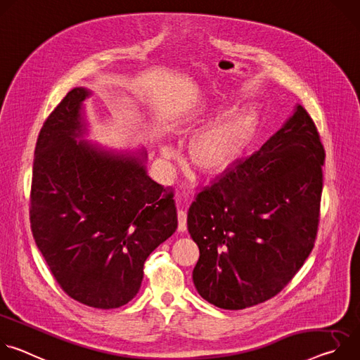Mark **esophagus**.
<instances>
[{
  "label": "esophagus",
  "instance_id": "34e87169",
  "mask_svg": "<svg viewBox=\"0 0 360 360\" xmlns=\"http://www.w3.org/2000/svg\"><path fill=\"white\" fill-rule=\"evenodd\" d=\"M178 231L179 232L186 231V212L184 210L178 211Z\"/></svg>",
  "mask_w": 360,
  "mask_h": 360
}]
</instances>
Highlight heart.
<instances>
[{
  "label": "heart",
  "instance_id": "heart-1",
  "mask_svg": "<svg viewBox=\"0 0 360 360\" xmlns=\"http://www.w3.org/2000/svg\"><path fill=\"white\" fill-rule=\"evenodd\" d=\"M249 127L248 118L236 114L199 134L192 143L195 164L208 172H219L231 167L249 141ZM165 153L171 155L172 150L165 148Z\"/></svg>",
  "mask_w": 360,
  "mask_h": 360
}]
</instances>
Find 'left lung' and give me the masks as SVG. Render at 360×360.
Masks as SVG:
<instances>
[{
    "mask_svg": "<svg viewBox=\"0 0 360 360\" xmlns=\"http://www.w3.org/2000/svg\"><path fill=\"white\" fill-rule=\"evenodd\" d=\"M325 149L302 105L258 152L205 186L188 211L198 293L239 311L278 295L314 249Z\"/></svg>",
    "mask_w": 360,
    "mask_h": 360,
    "instance_id": "1",
    "label": "left lung"
}]
</instances>
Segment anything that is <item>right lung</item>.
<instances>
[{"mask_svg": "<svg viewBox=\"0 0 360 360\" xmlns=\"http://www.w3.org/2000/svg\"><path fill=\"white\" fill-rule=\"evenodd\" d=\"M86 88L71 89L44 122L34 152L31 231L72 299L114 309L135 297L143 264L178 228L174 192L146 174V150L84 139Z\"/></svg>", "mask_w": 360, "mask_h": 360, "instance_id": "obj_1", "label": "right lung"}]
</instances>
